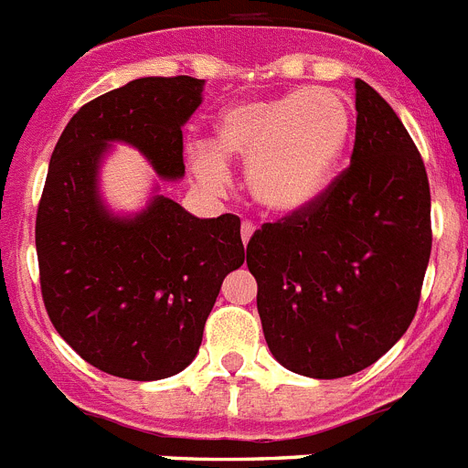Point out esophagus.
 Returning a JSON list of instances; mask_svg holds the SVG:
<instances>
[{
	"instance_id": "obj_1",
	"label": "esophagus",
	"mask_w": 468,
	"mask_h": 468,
	"mask_svg": "<svg viewBox=\"0 0 468 468\" xmlns=\"http://www.w3.org/2000/svg\"><path fill=\"white\" fill-rule=\"evenodd\" d=\"M253 231H255V225L250 220H243L241 222V239L243 243L250 241V237H253Z\"/></svg>"
}]
</instances>
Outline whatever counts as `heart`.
<instances>
[{"label": "heart", "mask_w": 468, "mask_h": 468, "mask_svg": "<svg viewBox=\"0 0 468 468\" xmlns=\"http://www.w3.org/2000/svg\"><path fill=\"white\" fill-rule=\"evenodd\" d=\"M351 107L333 89H300L274 101H243L215 117L208 150L192 152L204 183L222 180V161L248 159L250 194L271 213H295L324 197L351 138Z\"/></svg>", "instance_id": "b5f03b06"}]
</instances>
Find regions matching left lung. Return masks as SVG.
I'll return each mask as SVG.
<instances>
[{"label": "left lung", "instance_id": "left-lung-1", "mask_svg": "<svg viewBox=\"0 0 468 468\" xmlns=\"http://www.w3.org/2000/svg\"><path fill=\"white\" fill-rule=\"evenodd\" d=\"M356 86L351 164L307 208L250 237L264 340L297 375L373 366L415 318L431 255V192L410 133L382 95Z\"/></svg>", "mask_w": 468, "mask_h": 468}]
</instances>
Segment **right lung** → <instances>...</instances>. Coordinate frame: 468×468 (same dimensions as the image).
Instances as JSON below:
<instances>
[{
    "mask_svg": "<svg viewBox=\"0 0 468 468\" xmlns=\"http://www.w3.org/2000/svg\"><path fill=\"white\" fill-rule=\"evenodd\" d=\"M204 80L144 77L86 102L65 126L37 208L41 300L58 335L114 378L152 382L197 356L222 279L243 264L241 220H198L154 197L133 220L95 192L107 140L135 144L161 177H180L183 123Z\"/></svg>",
    "mask_w": 468,
    "mask_h": 468,
    "instance_id": "right-lung-1",
    "label": "right lung"
}]
</instances>
